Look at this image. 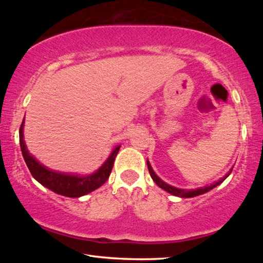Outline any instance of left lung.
I'll return each instance as SVG.
<instances>
[{
	"label": "left lung",
	"mask_w": 263,
	"mask_h": 263,
	"mask_svg": "<svg viewBox=\"0 0 263 263\" xmlns=\"http://www.w3.org/2000/svg\"><path fill=\"white\" fill-rule=\"evenodd\" d=\"M147 165H148V170H149V173H150V176L153 177V180L155 181V183L157 184L159 187L164 189L165 191H167V192L173 194V195H176V197H181V198H193V197H197V195H200V194H203L205 192H208V191H210L211 189H214L217 185H219L221 182H224L226 180V177L231 174V172H230L224 177L220 178L219 181L214 183V184H211V185H209V186L199 187L197 190H183V189H178V187H175V186H172V185H170V184H167L164 181H161L160 178L157 175H156V173L153 171L149 161H147Z\"/></svg>",
	"instance_id": "8db88e82"
}]
</instances>
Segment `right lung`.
Masks as SVG:
<instances>
[{
	"mask_svg": "<svg viewBox=\"0 0 263 263\" xmlns=\"http://www.w3.org/2000/svg\"><path fill=\"white\" fill-rule=\"evenodd\" d=\"M19 141L22 156H24V159L26 161L28 168H29L31 173V175L35 177L42 185L52 190L53 192L70 198H79L81 195L90 193L93 190L102 186L103 184L108 180L111 168H113L115 157L121 147L117 146L113 150V153L110 154V156L102 165V167H99L98 171L92 173L90 175L80 176L49 170L46 166L39 163V161L28 152V149L26 147V143L24 140V121H22V124L19 130Z\"/></svg>",
	"mask_w": 263,
	"mask_h": 263,
	"instance_id": "1",
	"label": "right lung"
}]
</instances>
